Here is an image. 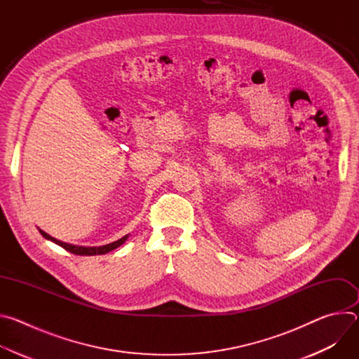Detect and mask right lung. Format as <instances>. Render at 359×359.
Wrapping results in <instances>:
<instances>
[{
	"label": "right lung",
	"instance_id": "1",
	"mask_svg": "<svg viewBox=\"0 0 359 359\" xmlns=\"http://www.w3.org/2000/svg\"><path fill=\"white\" fill-rule=\"evenodd\" d=\"M38 230H39V233L42 234V237H45L46 240H49V241H53V243H55V244L61 245V247H62V248H65L67 251L74 252V254H76V255H96V254H107V252H109V251H112V250L118 248L119 245H122V244L128 240V237H129V234H126V236H123L122 238H119V240H116V241H114V243L105 244V245H99V247H85V245H75V244L64 243V241H61V240H57V238H55V237H53V236H49L48 233H45L43 230H41L39 227H38Z\"/></svg>",
	"mask_w": 359,
	"mask_h": 359
}]
</instances>
